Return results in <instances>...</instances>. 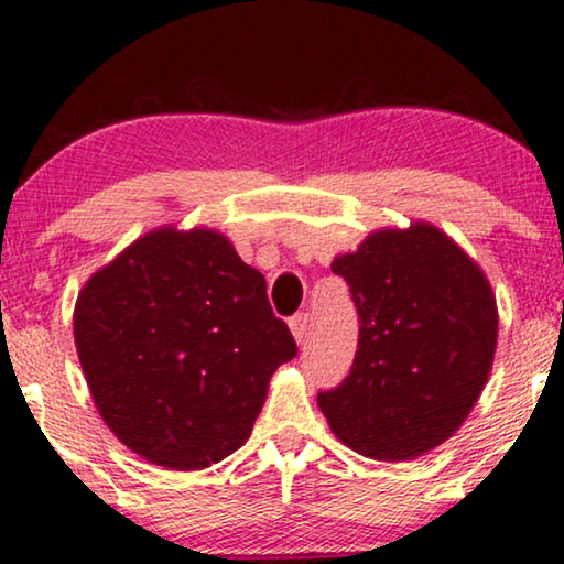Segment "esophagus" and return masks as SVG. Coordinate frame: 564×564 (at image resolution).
Masks as SVG:
<instances>
[{"mask_svg":"<svg viewBox=\"0 0 564 564\" xmlns=\"http://www.w3.org/2000/svg\"><path fill=\"white\" fill-rule=\"evenodd\" d=\"M290 332H292V336H295L297 345H303L305 336H308V332H311V316H308V313H297V316H292L290 318Z\"/></svg>","mask_w":564,"mask_h":564,"instance_id":"esophagus-1","label":"esophagus"}]
</instances>
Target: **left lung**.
<instances>
[{
  "label": "left lung",
  "instance_id": "left-lung-1",
  "mask_svg": "<svg viewBox=\"0 0 564 564\" xmlns=\"http://www.w3.org/2000/svg\"><path fill=\"white\" fill-rule=\"evenodd\" d=\"M360 316L349 376L318 393L332 433L376 460H409L464 425L492 370L497 303L477 261L430 223L370 232L336 256Z\"/></svg>",
  "mask_w": 564,
  "mask_h": 564
}]
</instances>
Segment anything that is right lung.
<instances>
[{
    "label": "right lung",
    "instance_id": "1",
    "mask_svg": "<svg viewBox=\"0 0 564 564\" xmlns=\"http://www.w3.org/2000/svg\"><path fill=\"white\" fill-rule=\"evenodd\" d=\"M72 324L106 425L173 471L207 469L238 451L269 378L297 355L264 274L212 228L144 232L85 282Z\"/></svg>",
    "mask_w": 564,
    "mask_h": 564
}]
</instances>
